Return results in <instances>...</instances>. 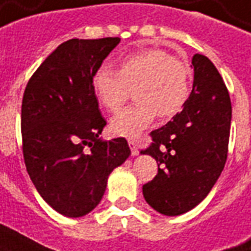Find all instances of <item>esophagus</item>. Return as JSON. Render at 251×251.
<instances>
[{
	"label": "esophagus",
	"mask_w": 251,
	"mask_h": 251,
	"mask_svg": "<svg viewBox=\"0 0 251 251\" xmlns=\"http://www.w3.org/2000/svg\"><path fill=\"white\" fill-rule=\"evenodd\" d=\"M129 147H130V151H132V155L139 154V146L134 140H129Z\"/></svg>",
	"instance_id": "1"
}]
</instances>
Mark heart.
Masks as SVG:
<instances>
[{
  "mask_svg": "<svg viewBox=\"0 0 251 251\" xmlns=\"http://www.w3.org/2000/svg\"><path fill=\"white\" fill-rule=\"evenodd\" d=\"M92 86L99 103L110 112L118 111L134 88L137 101L119 111L110 125L114 134L134 139L156 115L172 118L181 111L191 96L192 82L185 61L152 48L125 56L118 71L99 67L92 76Z\"/></svg>",
  "mask_w": 251,
  "mask_h": 251,
  "instance_id": "heart-1",
  "label": "heart"
}]
</instances>
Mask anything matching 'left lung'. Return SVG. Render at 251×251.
I'll return each mask as SVG.
<instances>
[{"mask_svg":"<svg viewBox=\"0 0 251 251\" xmlns=\"http://www.w3.org/2000/svg\"><path fill=\"white\" fill-rule=\"evenodd\" d=\"M194 85L188 101L173 121L150 133L141 154L158 162L154 180L143 185L147 203L165 216H178L199 204L226 166L232 107L217 68L194 54Z\"/></svg>","mask_w":251,"mask_h":251,"instance_id":"left-lung-1","label":"left lung"}]
</instances>
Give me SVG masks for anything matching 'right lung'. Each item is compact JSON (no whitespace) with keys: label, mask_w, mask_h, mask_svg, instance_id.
Segmentation results:
<instances>
[{"label":"right lung","mask_w":251,"mask_h":251,"mask_svg":"<svg viewBox=\"0 0 251 251\" xmlns=\"http://www.w3.org/2000/svg\"><path fill=\"white\" fill-rule=\"evenodd\" d=\"M119 41H66L25 86L22 148L27 173L44 201L66 217H82L93 210L110 173L130 155L124 137L99 139L107 122L92 86L93 73Z\"/></svg>","instance_id":"right-lung-1"}]
</instances>
